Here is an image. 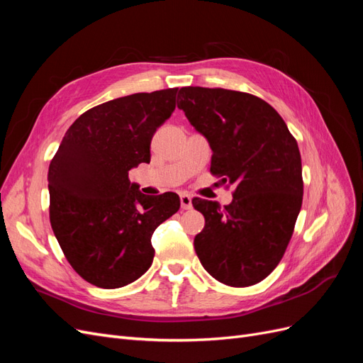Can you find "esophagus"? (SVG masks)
Here are the masks:
<instances>
[{"label": "esophagus", "instance_id": "34e87169", "mask_svg": "<svg viewBox=\"0 0 363 363\" xmlns=\"http://www.w3.org/2000/svg\"><path fill=\"white\" fill-rule=\"evenodd\" d=\"M180 204L183 211H189L192 208V196L189 194H180Z\"/></svg>", "mask_w": 363, "mask_h": 363}]
</instances>
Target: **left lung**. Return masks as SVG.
Masks as SVG:
<instances>
[{
  "label": "left lung",
  "mask_w": 363,
  "mask_h": 363,
  "mask_svg": "<svg viewBox=\"0 0 363 363\" xmlns=\"http://www.w3.org/2000/svg\"><path fill=\"white\" fill-rule=\"evenodd\" d=\"M179 98V108L211 144V172L236 186L224 208L192 200L206 219L195 252L218 281L251 286L279 265L292 238L303 203L298 144L276 108L256 95L188 86Z\"/></svg>",
  "instance_id": "8db88e82"
}]
</instances>
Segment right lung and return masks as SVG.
<instances>
[{
    "label": "right lung",
    "instance_id": "1",
    "mask_svg": "<svg viewBox=\"0 0 363 363\" xmlns=\"http://www.w3.org/2000/svg\"><path fill=\"white\" fill-rule=\"evenodd\" d=\"M179 87L95 106L74 121L48 169L50 223L65 257L103 289L138 280L152 263L155 230L180 208L177 194L144 195L128 171L150 162L156 130Z\"/></svg>",
    "mask_w": 363,
    "mask_h": 363
}]
</instances>
